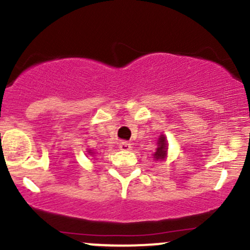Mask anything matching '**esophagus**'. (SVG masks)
<instances>
[{"mask_svg": "<svg viewBox=\"0 0 250 250\" xmlns=\"http://www.w3.org/2000/svg\"><path fill=\"white\" fill-rule=\"evenodd\" d=\"M119 149L124 150V151H127V150H131V144L128 143V142H120Z\"/></svg>", "mask_w": 250, "mask_h": 250, "instance_id": "esophagus-1", "label": "esophagus"}]
</instances>
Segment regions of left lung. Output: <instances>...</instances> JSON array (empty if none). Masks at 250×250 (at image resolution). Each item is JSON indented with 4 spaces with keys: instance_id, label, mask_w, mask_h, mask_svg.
<instances>
[{
    "instance_id": "8db88e82",
    "label": "left lung",
    "mask_w": 250,
    "mask_h": 250,
    "mask_svg": "<svg viewBox=\"0 0 250 250\" xmlns=\"http://www.w3.org/2000/svg\"><path fill=\"white\" fill-rule=\"evenodd\" d=\"M167 152H168V142L167 137L165 135H161L157 139V147L155 154L152 155V158L155 161H165L167 160Z\"/></svg>"
}]
</instances>
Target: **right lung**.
<instances>
[{"instance_id": "right-lung-1", "label": "right lung", "mask_w": 250, "mask_h": 250, "mask_svg": "<svg viewBox=\"0 0 250 250\" xmlns=\"http://www.w3.org/2000/svg\"><path fill=\"white\" fill-rule=\"evenodd\" d=\"M87 152H88V156H94V155H95V152H94L92 149H88Z\"/></svg>"}]
</instances>
